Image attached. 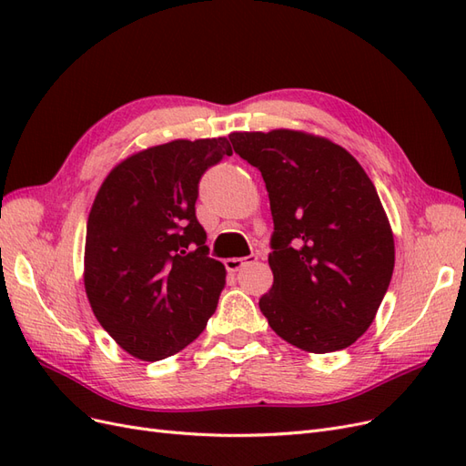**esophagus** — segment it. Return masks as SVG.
<instances>
[{"mask_svg": "<svg viewBox=\"0 0 466 466\" xmlns=\"http://www.w3.org/2000/svg\"><path fill=\"white\" fill-rule=\"evenodd\" d=\"M257 260H258L257 255H250V257H245V258H228V260H223V264H225V268H228L229 272H238L243 266L252 264V262H257Z\"/></svg>", "mask_w": 466, "mask_h": 466, "instance_id": "1", "label": "esophagus"}]
</instances>
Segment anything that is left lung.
I'll return each mask as SVG.
<instances>
[{
  "instance_id": "obj_1",
  "label": "left lung",
  "mask_w": 466,
  "mask_h": 466,
  "mask_svg": "<svg viewBox=\"0 0 466 466\" xmlns=\"http://www.w3.org/2000/svg\"><path fill=\"white\" fill-rule=\"evenodd\" d=\"M262 173L274 219V284L258 305L291 346L329 354L371 327L394 270V237L351 153L301 130L229 134Z\"/></svg>"
}]
</instances>
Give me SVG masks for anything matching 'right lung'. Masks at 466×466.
I'll use <instances>...</instances> for the list:
<instances>
[{"label":"right lung","mask_w":466,"mask_h":466,"mask_svg":"<svg viewBox=\"0 0 466 466\" xmlns=\"http://www.w3.org/2000/svg\"><path fill=\"white\" fill-rule=\"evenodd\" d=\"M228 137L173 139L112 167L87 219L83 284L101 327L144 361L175 356L206 329L225 286L196 219L198 180Z\"/></svg>","instance_id":"add662e5"}]
</instances>
